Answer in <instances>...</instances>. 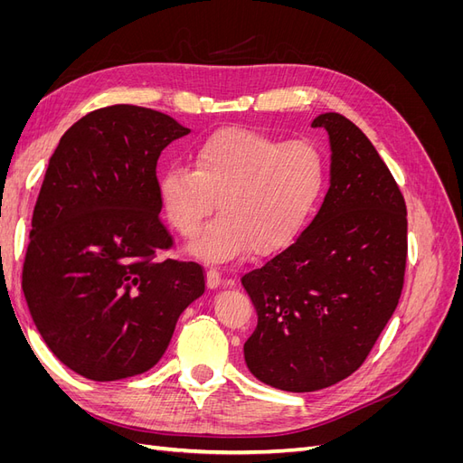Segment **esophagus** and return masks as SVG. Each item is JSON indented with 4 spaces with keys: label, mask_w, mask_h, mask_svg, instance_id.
<instances>
[{
    "label": "esophagus",
    "mask_w": 463,
    "mask_h": 463,
    "mask_svg": "<svg viewBox=\"0 0 463 463\" xmlns=\"http://www.w3.org/2000/svg\"><path fill=\"white\" fill-rule=\"evenodd\" d=\"M222 272L220 270H216V269H208V272H206V284H208V288L210 289H218L220 286H222Z\"/></svg>",
    "instance_id": "esophagus-1"
}]
</instances>
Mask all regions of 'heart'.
I'll return each mask as SVG.
<instances>
[{
    "label": "heart",
    "instance_id": "heart-1",
    "mask_svg": "<svg viewBox=\"0 0 463 463\" xmlns=\"http://www.w3.org/2000/svg\"><path fill=\"white\" fill-rule=\"evenodd\" d=\"M193 167L172 165L158 184L172 228L197 235L216 201L222 214L191 245L199 259L223 262L274 255L298 240L326 189L325 152L311 141H282L266 133L226 128L193 150Z\"/></svg>",
    "mask_w": 463,
    "mask_h": 463
}]
</instances>
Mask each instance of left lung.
<instances>
[{
  "mask_svg": "<svg viewBox=\"0 0 463 463\" xmlns=\"http://www.w3.org/2000/svg\"><path fill=\"white\" fill-rule=\"evenodd\" d=\"M330 189L296 243L241 278L257 309L245 363L260 383L315 392L355 373L396 311L408 210L388 165L355 123L322 114Z\"/></svg>",
  "mask_w": 463,
  "mask_h": 463,
  "instance_id": "obj_1",
  "label": "left lung"
}]
</instances>
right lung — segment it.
<instances>
[{
  "instance_id": "1",
  "label": "right lung",
  "mask_w": 463,
  "mask_h": 463,
  "mask_svg": "<svg viewBox=\"0 0 463 463\" xmlns=\"http://www.w3.org/2000/svg\"><path fill=\"white\" fill-rule=\"evenodd\" d=\"M189 129L156 109L116 104L69 128L33 214L23 291L65 367L98 383L152 369L175 322L204 293L197 262L164 259L160 152Z\"/></svg>"
}]
</instances>
